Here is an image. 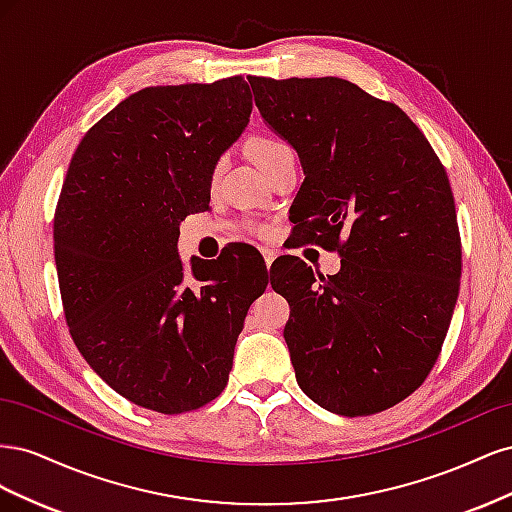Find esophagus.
<instances>
[{
    "label": "esophagus",
    "instance_id": "1",
    "mask_svg": "<svg viewBox=\"0 0 512 512\" xmlns=\"http://www.w3.org/2000/svg\"><path fill=\"white\" fill-rule=\"evenodd\" d=\"M262 258H265V265L271 271V265H273V260H275V252L273 250H262Z\"/></svg>",
    "mask_w": 512,
    "mask_h": 512
}]
</instances>
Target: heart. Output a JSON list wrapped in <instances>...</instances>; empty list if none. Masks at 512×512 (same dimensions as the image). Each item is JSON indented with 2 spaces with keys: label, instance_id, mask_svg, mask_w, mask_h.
Wrapping results in <instances>:
<instances>
[{
  "label": "heart",
  "instance_id": "b5f03b06",
  "mask_svg": "<svg viewBox=\"0 0 512 512\" xmlns=\"http://www.w3.org/2000/svg\"><path fill=\"white\" fill-rule=\"evenodd\" d=\"M247 151H250V158L260 170H265L277 158L286 156V153H292V149L275 136H254Z\"/></svg>",
  "mask_w": 512,
  "mask_h": 512
}]
</instances>
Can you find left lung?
<instances>
[{
	"instance_id": "left-lung-1",
	"label": "left lung",
	"mask_w": 512,
	"mask_h": 512,
	"mask_svg": "<svg viewBox=\"0 0 512 512\" xmlns=\"http://www.w3.org/2000/svg\"><path fill=\"white\" fill-rule=\"evenodd\" d=\"M267 126L297 151L294 224L342 256L335 275L282 258L284 339L301 391L367 416L436 363L459 294L461 241L446 170L414 121L350 81L247 76ZM277 292V284H273Z\"/></svg>"
}]
</instances>
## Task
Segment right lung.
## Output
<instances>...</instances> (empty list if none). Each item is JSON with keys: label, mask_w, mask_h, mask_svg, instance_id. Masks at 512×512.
<instances>
[{"label": "right lung", "mask_w": 512, "mask_h": 512, "mask_svg": "<svg viewBox=\"0 0 512 512\" xmlns=\"http://www.w3.org/2000/svg\"><path fill=\"white\" fill-rule=\"evenodd\" d=\"M241 76L147 87L119 102L76 147L53 239L70 335L96 374L132 404L181 414L228 382L237 337L267 267L179 258V224L209 209L213 170L250 123ZM265 262V260H262ZM252 269V267H250Z\"/></svg>", "instance_id": "add662e5"}]
</instances>
